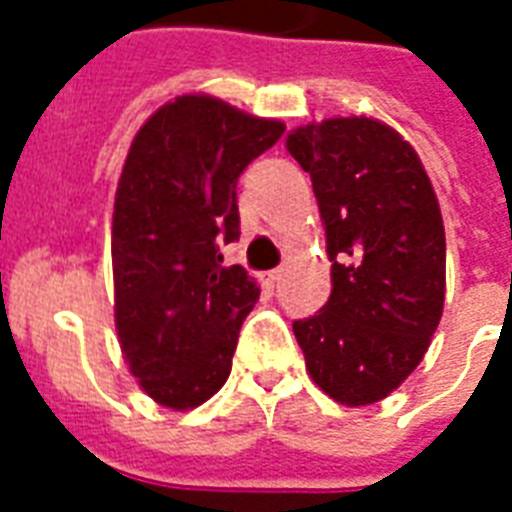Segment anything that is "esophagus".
Listing matches in <instances>:
<instances>
[{
  "label": "esophagus",
  "instance_id": "obj_1",
  "mask_svg": "<svg viewBox=\"0 0 512 512\" xmlns=\"http://www.w3.org/2000/svg\"><path fill=\"white\" fill-rule=\"evenodd\" d=\"M279 279H281V271H265V273H260V281H263L265 287H276V284H279Z\"/></svg>",
  "mask_w": 512,
  "mask_h": 512
}]
</instances>
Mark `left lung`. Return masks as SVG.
<instances>
[{"label": "left lung", "instance_id": "1", "mask_svg": "<svg viewBox=\"0 0 512 512\" xmlns=\"http://www.w3.org/2000/svg\"><path fill=\"white\" fill-rule=\"evenodd\" d=\"M287 151L311 175L332 295L292 324L313 382L345 406L390 396L444 313V220L420 156L366 116L297 127Z\"/></svg>", "mask_w": 512, "mask_h": 512}]
</instances>
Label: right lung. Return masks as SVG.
Returning <instances> with one entry per match:
<instances>
[{
  "instance_id": "right-lung-1",
  "label": "right lung",
  "mask_w": 512,
  "mask_h": 512,
  "mask_svg": "<svg viewBox=\"0 0 512 512\" xmlns=\"http://www.w3.org/2000/svg\"><path fill=\"white\" fill-rule=\"evenodd\" d=\"M284 135L209 95H180L132 140L114 201L119 345L156 404L185 412L223 388L260 287L220 247L239 239L236 183Z\"/></svg>"
}]
</instances>
